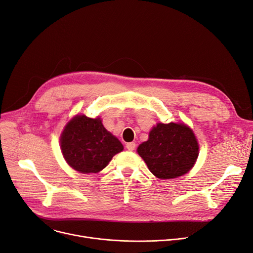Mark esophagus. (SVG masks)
I'll return each mask as SVG.
<instances>
[{"mask_svg":"<svg viewBox=\"0 0 253 253\" xmlns=\"http://www.w3.org/2000/svg\"><path fill=\"white\" fill-rule=\"evenodd\" d=\"M126 148L128 151H134L136 148V144H135V142H128L126 144Z\"/></svg>","mask_w":253,"mask_h":253,"instance_id":"esophagus-1","label":"esophagus"}]
</instances>
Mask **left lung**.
Wrapping results in <instances>:
<instances>
[{
	"label": "left lung",
	"mask_w": 253,
	"mask_h": 253,
	"mask_svg": "<svg viewBox=\"0 0 253 253\" xmlns=\"http://www.w3.org/2000/svg\"><path fill=\"white\" fill-rule=\"evenodd\" d=\"M137 153L156 177L172 179L193 168L199 144L193 130L183 123H158L149 139L138 145Z\"/></svg>",
	"instance_id": "obj_1"
}]
</instances>
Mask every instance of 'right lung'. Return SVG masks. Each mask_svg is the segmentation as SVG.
<instances>
[{"mask_svg":"<svg viewBox=\"0 0 253 253\" xmlns=\"http://www.w3.org/2000/svg\"><path fill=\"white\" fill-rule=\"evenodd\" d=\"M64 160L81 173H97L112 158L123 151V144L106 130L99 117L77 115L65 125L60 136Z\"/></svg>","mask_w":253,"mask_h":253,"instance_id":"1","label":"right lung"}]
</instances>
